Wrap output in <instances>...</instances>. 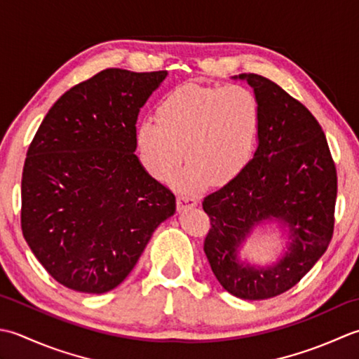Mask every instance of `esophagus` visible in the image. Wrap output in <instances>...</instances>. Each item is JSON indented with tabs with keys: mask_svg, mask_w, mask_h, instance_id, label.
<instances>
[{
	"mask_svg": "<svg viewBox=\"0 0 359 359\" xmlns=\"http://www.w3.org/2000/svg\"><path fill=\"white\" fill-rule=\"evenodd\" d=\"M196 198H194V196L190 195H180L177 198V208H178V212H182L186 209H190V208H195L196 206Z\"/></svg>",
	"mask_w": 359,
	"mask_h": 359,
	"instance_id": "obj_1",
	"label": "esophagus"
}]
</instances>
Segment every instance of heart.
Instances as JSON below:
<instances>
[{"instance_id":"b5f03b06","label":"heart","mask_w":359,"mask_h":359,"mask_svg":"<svg viewBox=\"0 0 359 359\" xmlns=\"http://www.w3.org/2000/svg\"><path fill=\"white\" fill-rule=\"evenodd\" d=\"M262 123L255 94L241 85H182L156 108V122L145 119L136 130L141 159L153 177L167 181L180 169L182 149L187 169L178 180L195 189L231 181L252 158Z\"/></svg>"}]
</instances>
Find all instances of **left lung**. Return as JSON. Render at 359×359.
Instances as JSON below:
<instances>
[{
  "label": "left lung",
  "instance_id": "left-lung-1",
  "mask_svg": "<svg viewBox=\"0 0 359 359\" xmlns=\"http://www.w3.org/2000/svg\"><path fill=\"white\" fill-rule=\"evenodd\" d=\"M232 79L246 80L254 90L262 123L254 158L203 201L210 218L204 252L226 291L262 301L294 287L327 251L338 180L324 131L301 102L266 77ZM266 224H276L287 238L281 257L269 266L241 259L247 238Z\"/></svg>",
  "mask_w": 359,
  "mask_h": 359
}]
</instances>
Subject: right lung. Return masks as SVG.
<instances>
[{
	"instance_id": "right-lung-1",
	"label": "right lung",
	"mask_w": 359,
	"mask_h": 359,
	"mask_svg": "<svg viewBox=\"0 0 359 359\" xmlns=\"http://www.w3.org/2000/svg\"><path fill=\"white\" fill-rule=\"evenodd\" d=\"M167 71H100L43 119L21 180V229L54 279L102 294L131 273L175 195L135 155L141 108Z\"/></svg>"
}]
</instances>
